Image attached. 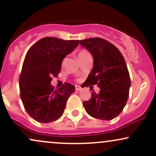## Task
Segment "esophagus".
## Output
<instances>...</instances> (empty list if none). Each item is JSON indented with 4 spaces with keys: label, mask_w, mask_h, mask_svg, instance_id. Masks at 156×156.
I'll use <instances>...</instances> for the list:
<instances>
[{
    "label": "esophagus",
    "mask_w": 156,
    "mask_h": 156,
    "mask_svg": "<svg viewBox=\"0 0 156 156\" xmlns=\"http://www.w3.org/2000/svg\"><path fill=\"white\" fill-rule=\"evenodd\" d=\"M76 90L77 92H79V91L81 90V87H79V86H76Z\"/></svg>",
    "instance_id": "1"
}]
</instances>
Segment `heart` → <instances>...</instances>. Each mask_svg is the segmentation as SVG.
Returning <instances> with one entry per match:
<instances>
[{"label": "heart", "instance_id": "obj_1", "mask_svg": "<svg viewBox=\"0 0 156 156\" xmlns=\"http://www.w3.org/2000/svg\"><path fill=\"white\" fill-rule=\"evenodd\" d=\"M89 54H90V53H89V51H87V50H80V51H78V58H79V60H80L82 58H83V57L85 56V55H89ZM66 62H67V58H64L63 60H62V66H64V64H66Z\"/></svg>", "mask_w": 156, "mask_h": 156}]
</instances>
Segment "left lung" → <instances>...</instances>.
<instances>
[{
  "instance_id": "left-lung-1",
  "label": "left lung",
  "mask_w": 156,
  "mask_h": 156,
  "mask_svg": "<svg viewBox=\"0 0 156 156\" xmlns=\"http://www.w3.org/2000/svg\"><path fill=\"white\" fill-rule=\"evenodd\" d=\"M79 43L92 55L94 67L86 80V87L95 85L101 89L84 101L86 112L91 117L111 120L122 112L129 96L130 78L120 51L114 44L99 37L80 40Z\"/></svg>"
}]
</instances>
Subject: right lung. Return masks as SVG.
I'll return each instance as SVG.
<instances>
[{"label": "right lung", "instance_id": "obj_1", "mask_svg": "<svg viewBox=\"0 0 156 156\" xmlns=\"http://www.w3.org/2000/svg\"><path fill=\"white\" fill-rule=\"evenodd\" d=\"M79 40L55 37L39 39L27 52L19 85L23 106L31 117L48 123L62 117L75 87L65 83L58 89L51 84L60 73L63 58L78 45Z\"/></svg>", "mask_w": 156, "mask_h": 156}]
</instances>
